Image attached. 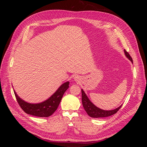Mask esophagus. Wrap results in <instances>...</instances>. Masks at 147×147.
Masks as SVG:
<instances>
[{
  "label": "esophagus",
  "instance_id": "obj_1",
  "mask_svg": "<svg viewBox=\"0 0 147 147\" xmlns=\"http://www.w3.org/2000/svg\"><path fill=\"white\" fill-rule=\"evenodd\" d=\"M74 78V80L76 82H78L80 80V78L78 76H75Z\"/></svg>",
  "mask_w": 147,
  "mask_h": 147
}]
</instances>
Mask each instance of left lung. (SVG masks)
I'll list each match as a JSON object with an SVG mask.
<instances>
[{
	"mask_svg": "<svg viewBox=\"0 0 147 147\" xmlns=\"http://www.w3.org/2000/svg\"><path fill=\"white\" fill-rule=\"evenodd\" d=\"M124 55L127 57L128 59H129L131 63H133L132 59L129 55V54L125 50H124ZM82 104L83 107L86 112L87 114L89 116L92 118H104L110 117L111 115H113L116 113L119 109L121 107V105L118 107V108L112 110H104L100 109L96 107L94 104L91 102V101L89 99L88 96L85 94V92L82 89Z\"/></svg>",
	"mask_w": 147,
	"mask_h": 147,
	"instance_id": "left-lung-1",
	"label": "left lung"
}]
</instances>
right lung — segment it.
Listing matches in <instances>:
<instances>
[{"label":"right lung","mask_w":147,"mask_h":147,"mask_svg":"<svg viewBox=\"0 0 147 147\" xmlns=\"http://www.w3.org/2000/svg\"><path fill=\"white\" fill-rule=\"evenodd\" d=\"M69 82H67L59 87L56 91L51 96L40 103H29L21 99L16 94L15 90L14 93L16 100L21 109L27 114L38 117H48L57 110L60 104L64 92L69 87Z\"/></svg>","instance_id":"right-lung-1"}]
</instances>
